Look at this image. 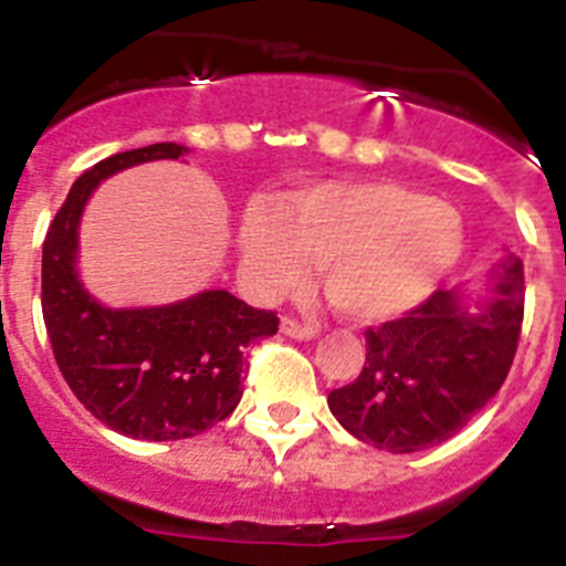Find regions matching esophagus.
I'll return each instance as SVG.
<instances>
[{"label": "esophagus", "mask_w": 566, "mask_h": 566, "mask_svg": "<svg viewBox=\"0 0 566 566\" xmlns=\"http://www.w3.org/2000/svg\"><path fill=\"white\" fill-rule=\"evenodd\" d=\"M280 332L294 339H312L314 334L319 332V326H314V323H300V319L289 317L286 314V317L280 319Z\"/></svg>", "instance_id": "1"}]
</instances>
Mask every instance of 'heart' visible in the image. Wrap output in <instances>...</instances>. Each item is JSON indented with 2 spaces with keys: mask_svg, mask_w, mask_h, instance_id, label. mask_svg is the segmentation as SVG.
<instances>
[{
  "mask_svg": "<svg viewBox=\"0 0 566 566\" xmlns=\"http://www.w3.org/2000/svg\"><path fill=\"white\" fill-rule=\"evenodd\" d=\"M240 258L263 292L297 286L319 260L339 314L385 319L422 303L464 249L462 214L391 181H319L254 203L240 223Z\"/></svg>",
  "mask_w": 566,
  "mask_h": 566,
  "instance_id": "obj_1",
  "label": "heart"
}]
</instances>
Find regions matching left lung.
I'll use <instances>...</instances> for the list:
<instances>
[{"label":"left lung","mask_w":566,"mask_h":566,"mask_svg":"<svg viewBox=\"0 0 566 566\" xmlns=\"http://www.w3.org/2000/svg\"><path fill=\"white\" fill-rule=\"evenodd\" d=\"M524 263L507 252L493 297L470 312L457 289H437L399 319L365 328V365L328 394L345 431L379 451L413 453L451 439L496 397L516 357Z\"/></svg>","instance_id":"obj_1"}]
</instances>
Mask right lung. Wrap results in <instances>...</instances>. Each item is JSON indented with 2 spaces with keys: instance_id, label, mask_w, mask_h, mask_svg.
<instances>
[{
  "instance_id": "right-lung-1",
  "label": "right lung",
  "mask_w": 566,
  "mask_h": 566,
  "mask_svg": "<svg viewBox=\"0 0 566 566\" xmlns=\"http://www.w3.org/2000/svg\"><path fill=\"white\" fill-rule=\"evenodd\" d=\"M172 142L115 153L73 184L42 247V314L59 371L98 422L147 442L209 431L238 408L249 345L277 332V314L214 292L158 308H104L76 274L78 218L107 175L181 158Z\"/></svg>"
}]
</instances>
